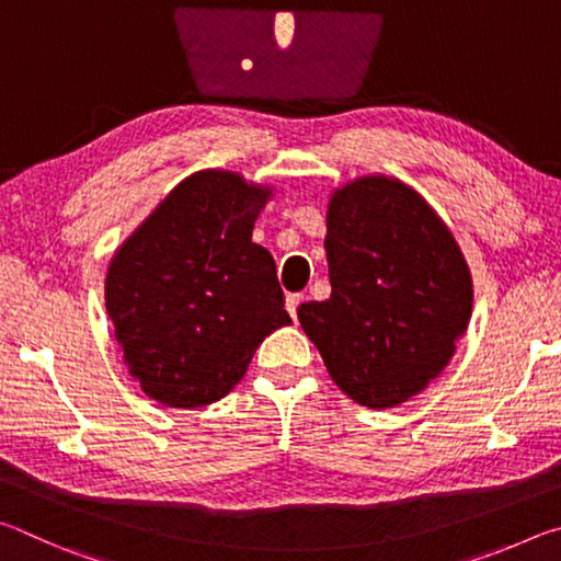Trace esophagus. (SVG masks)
<instances>
[{
	"label": "esophagus",
	"mask_w": 561,
	"mask_h": 561,
	"mask_svg": "<svg viewBox=\"0 0 561 561\" xmlns=\"http://www.w3.org/2000/svg\"><path fill=\"white\" fill-rule=\"evenodd\" d=\"M301 299H304L301 294H287V311H289L291 319H297V309H299Z\"/></svg>",
	"instance_id": "1"
}]
</instances>
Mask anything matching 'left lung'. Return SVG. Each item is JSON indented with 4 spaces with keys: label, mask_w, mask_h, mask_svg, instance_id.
Listing matches in <instances>:
<instances>
[{
    "label": "left lung",
    "mask_w": 561,
    "mask_h": 561,
    "mask_svg": "<svg viewBox=\"0 0 561 561\" xmlns=\"http://www.w3.org/2000/svg\"><path fill=\"white\" fill-rule=\"evenodd\" d=\"M331 297L297 309L329 376L366 408L405 403L438 378L472 314V277L440 215L396 178L334 190Z\"/></svg>",
    "instance_id": "1"
}]
</instances>
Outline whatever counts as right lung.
Instances as JSON below:
<instances>
[{
	"label": "right lung",
	"instance_id": "add662e5",
	"mask_svg": "<svg viewBox=\"0 0 561 561\" xmlns=\"http://www.w3.org/2000/svg\"><path fill=\"white\" fill-rule=\"evenodd\" d=\"M270 197V187L230 170H201L113 254L106 311L130 376L153 401H220L264 336L291 324L277 264L252 242Z\"/></svg>",
	"mask_w": 561,
	"mask_h": 561
}]
</instances>
